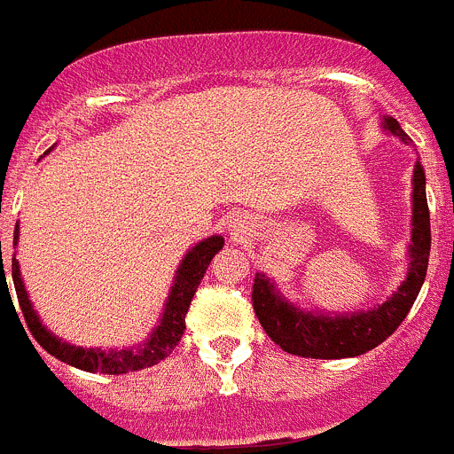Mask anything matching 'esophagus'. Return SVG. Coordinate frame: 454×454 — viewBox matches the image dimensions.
Returning a JSON list of instances; mask_svg holds the SVG:
<instances>
[{"mask_svg": "<svg viewBox=\"0 0 454 454\" xmlns=\"http://www.w3.org/2000/svg\"><path fill=\"white\" fill-rule=\"evenodd\" d=\"M251 229V225L247 221H240V218H236V221H233V225H231V231L233 233H247Z\"/></svg>", "mask_w": 454, "mask_h": 454, "instance_id": "obj_1", "label": "esophagus"}]
</instances>
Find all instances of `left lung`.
<instances>
[{
    "label": "left lung",
    "mask_w": 454,
    "mask_h": 454,
    "mask_svg": "<svg viewBox=\"0 0 454 454\" xmlns=\"http://www.w3.org/2000/svg\"><path fill=\"white\" fill-rule=\"evenodd\" d=\"M381 128L412 145L393 116H381ZM412 216L408 269L397 289L375 307L360 311H309L285 298L276 280L258 271L254 280V311L269 338L291 356L313 360H342L371 351L397 331L424 285L430 255V214L426 200V172L419 156L412 168Z\"/></svg>",
    "instance_id": "left-lung-1"
}]
</instances>
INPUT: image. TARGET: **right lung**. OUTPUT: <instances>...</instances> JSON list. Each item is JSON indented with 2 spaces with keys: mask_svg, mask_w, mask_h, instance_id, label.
<instances>
[{
  "mask_svg": "<svg viewBox=\"0 0 454 454\" xmlns=\"http://www.w3.org/2000/svg\"><path fill=\"white\" fill-rule=\"evenodd\" d=\"M17 242H20V223L15 225L12 247H17ZM223 245H225V238L214 233V236L205 238V240L196 242L192 249H187V254L183 255L181 264H178L176 273H174L172 286H169L168 300H165L159 322H156L152 333L147 335L143 342L132 344V347H119V348L76 347V344L66 342V340H61L59 335L52 333V331L42 322L39 313L35 311L33 302H30V295L28 291H26L24 278H21V271H20V260L15 258V254H12V282H15L17 300H20L21 313H24L26 322H28L30 333L35 335V340H37V342L42 344L51 356H55L57 360L66 362V364L74 366V369L88 371V373L123 375V373H129V371H141V369H147V366L159 364L160 360H165V357L176 348V344L181 342L183 331H185V316H187V309H190L192 304V298H194L196 289H199L209 262H212L214 255L223 249ZM0 258H2V240H0ZM2 285L6 286L8 291L6 273H4V260H2V273H0V286ZM8 295H11V291H8Z\"/></svg>",
  "mask_w": 454,
  "mask_h": 454,
  "instance_id": "1",
  "label": "right lung"
}]
</instances>
